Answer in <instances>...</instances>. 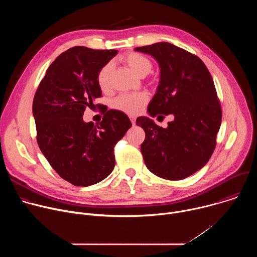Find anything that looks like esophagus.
<instances>
[{
  "instance_id": "34e87169",
  "label": "esophagus",
  "mask_w": 257,
  "mask_h": 257,
  "mask_svg": "<svg viewBox=\"0 0 257 257\" xmlns=\"http://www.w3.org/2000/svg\"><path fill=\"white\" fill-rule=\"evenodd\" d=\"M129 118H130V120H131V122H132V124L134 125L135 124V121H136V117L135 116H129Z\"/></svg>"
}]
</instances>
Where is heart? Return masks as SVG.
I'll return each mask as SVG.
<instances>
[{"label": "heart", "mask_w": 257, "mask_h": 257, "mask_svg": "<svg viewBox=\"0 0 257 257\" xmlns=\"http://www.w3.org/2000/svg\"><path fill=\"white\" fill-rule=\"evenodd\" d=\"M123 64L131 70L134 74L139 77L148 75L153 69L152 61L139 53H128L122 57ZM111 73L112 65L105 64L102 66L96 75V82L100 90L106 92L111 89ZM149 95L145 92L136 93H125L121 94L115 98L113 101V107L126 114L136 115L138 114L143 106L148 103Z\"/></svg>", "instance_id": "b5f03b06"}]
</instances>
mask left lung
<instances>
[{"label": "left lung", "mask_w": 257, "mask_h": 257, "mask_svg": "<svg viewBox=\"0 0 257 257\" xmlns=\"http://www.w3.org/2000/svg\"><path fill=\"white\" fill-rule=\"evenodd\" d=\"M160 64L161 80L149 104L152 117L173 114L168 127L139 117L145 132L141 154L148 169L163 179H185L210 159L222 123V107L210 73L194 54L169 43L136 48ZM163 115H162L161 114Z\"/></svg>", "instance_id": "left-lung-1"}]
</instances>
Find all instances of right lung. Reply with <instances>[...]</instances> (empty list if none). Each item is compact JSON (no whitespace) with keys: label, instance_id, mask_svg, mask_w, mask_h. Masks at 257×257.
<instances>
[{"label":"right lung","instance_id":"obj_1","mask_svg":"<svg viewBox=\"0 0 257 257\" xmlns=\"http://www.w3.org/2000/svg\"><path fill=\"white\" fill-rule=\"evenodd\" d=\"M116 50L73 47L48 68L34 94L36 140L52 168L74 186L100 182L115 167V146L132 124L123 112L105 109L98 126L82 119L85 108H99V69Z\"/></svg>","mask_w":257,"mask_h":257}]
</instances>
